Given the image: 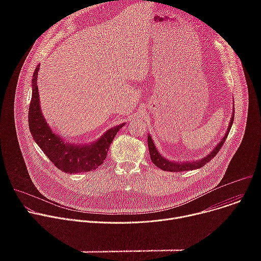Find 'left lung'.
Here are the masks:
<instances>
[{"mask_svg": "<svg viewBox=\"0 0 261 261\" xmlns=\"http://www.w3.org/2000/svg\"><path fill=\"white\" fill-rule=\"evenodd\" d=\"M233 119H234V114H232L231 116V119H230V123L228 125V128H227V131L224 135V137H223L221 139V141L217 144V146L214 148V150H212V152L206 155L205 157H203L202 159H199L197 161H188V162H175V161H170V160H167L165 159L163 156H161V154L157 151V148L154 144V141L152 139V137L150 135H147V145H148V151H150V156H151V160L152 162L157 166L159 167L160 169L162 170H165V171H187V170H194V169H197V168H200L202 166H204L207 162H210L217 154L218 152L221 150V147L223 145V143H224V141L226 140L227 136H228V133L231 129V126H232V123H233Z\"/></svg>", "mask_w": 261, "mask_h": 261, "instance_id": "8db88e82", "label": "left lung"}]
</instances>
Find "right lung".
<instances>
[{
    "label": "right lung",
    "instance_id": "obj_1",
    "mask_svg": "<svg viewBox=\"0 0 261 261\" xmlns=\"http://www.w3.org/2000/svg\"><path fill=\"white\" fill-rule=\"evenodd\" d=\"M39 67L40 65L36 67L33 74L32 99L29 108V128L34 140L55 166L66 173L73 174L96 169L104 162L110 143L125 124L108 129L97 141L90 144L79 145L66 142L53 132L41 113L37 87Z\"/></svg>",
    "mask_w": 261,
    "mask_h": 261
}]
</instances>
